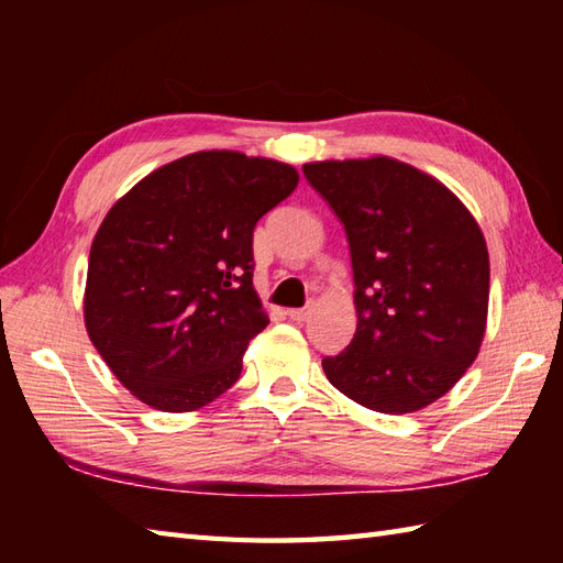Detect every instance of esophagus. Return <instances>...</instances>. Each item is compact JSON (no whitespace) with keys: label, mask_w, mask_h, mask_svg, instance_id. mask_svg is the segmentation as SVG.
I'll list each match as a JSON object with an SVG mask.
<instances>
[{"label":"esophagus","mask_w":563,"mask_h":563,"mask_svg":"<svg viewBox=\"0 0 563 563\" xmlns=\"http://www.w3.org/2000/svg\"><path fill=\"white\" fill-rule=\"evenodd\" d=\"M288 317L292 321H305L309 317V307H302V309H288Z\"/></svg>","instance_id":"esophagus-1"}]
</instances>
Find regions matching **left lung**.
I'll return each instance as SVG.
<instances>
[{
  "mask_svg": "<svg viewBox=\"0 0 563 563\" xmlns=\"http://www.w3.org/2000/svg\"><path fill=\"white\" fill-rule=\"evenodd\" d=\"M302 172L343 224L355 283V336L321 367L365 409H423L482 349L488 251L479 224L450 188L397 159H329Z\"/></svg>",
  "mask_w": 563,
  "mask_h": 563,
  "instance_id": "1",
  "label": "left lung"
}]
</instances>
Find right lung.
Segmentation results:
<instances>
[{
    "mask_svg": "<svg viewBox=\"0 0 563 563\" xmlns=\"http://www.w3.org/2000/svg\"><path fill=\"white\" fill-rule=\"evenodd\" d=\"M297 181L290 164L196 152L142 178L106 214L84 324L140 401L196 411L242 375L249 341L268 324L254 290V227Z\"/></svg>",
    "mask_w": 563,
    "mask_h": 563,
    "instance_id": "obj_1",
    "label": "right lung"
}]
</instances>
